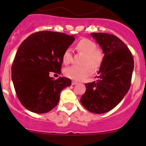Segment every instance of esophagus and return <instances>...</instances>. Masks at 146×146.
Here are the masks:
<instances>
[{
    "label": "esophagus",
    "mask_w": 146,
    "mask_h": 146,
    "mask_svg": "<svg viewBox=\"0 0 146 146\" xmlns=\"http://www.w3.org/2000/svg\"><path fill=\"white\" fill-rule=\"evenodd\" d=\"M76 84H78L77 82H76V81H72V85H76Z\"/></svg>",
    "instance_id": "34e87169"
}]
</instances>
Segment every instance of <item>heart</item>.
<instances>
[{
    "instance_id": "1",
    "label": "heart",
    "mask_w": 146,
    "mask_h": 146,
    "mask_svg": "<svg viewBox=\"0 0 146 146\" xmlns=\"http://www.w3.org/2000/svg\"><path fill=\"white\" fill-rule=\"evenodd\" d=\"M76 50L79 52L85 54L82 66H71L66 68L64 70V74L66 77L72 80L80 81L85 80L88 76L93 73L94 69H98L100 67L102 62L103 56L101 51L96 48L95 42L86 38H82L78 41L75 45ZM72 53L69 48L64 51L62 56L63 62L65 64H68L71 62ZM92 65L93 67L91 66Z\"/></svg>"
}]
</instances>
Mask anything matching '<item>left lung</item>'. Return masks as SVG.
Returning <instances> with one entry per match:
<instances>
[{"instance_id":"1","label":"left lung","mask_w":146,"mask_h":146,"mask_svg":"<svg viewBox=\"0 0 146 146\" xmlns=\"http://www.w3.org/2000/svg\"><path fill=\"white\" fill-rule=\"evenodd\" d=\"M91 36L104 56L98 80L85 84L86 91L80 102L88 111L103 114L114 109L128 92L134 62L127 46L117 36L102 32L91 33Z\"/></svg>"}]
</instances>
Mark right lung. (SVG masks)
Segmentation results:
<instances>
[{
	"label": "right lung",
	"mask_w": 146,
	"mask_h": 146,
	"mask_svg": "<svg viewBox=\"0 0 146 146\" xmlns=\"http://www.w3.org/2000/svg\"><path fill=\"white\" fill-rule=\"evenodd\" d=\"M74 40L73 35L40 31L20 45L12 66V80L17 98L29 111H51L58 104L62 90L71 85L67 78L54 80L49 72L61 73L64 51Z\"/></svg>",
	"instance_id": "right-lung-1"
}]
</instances>
